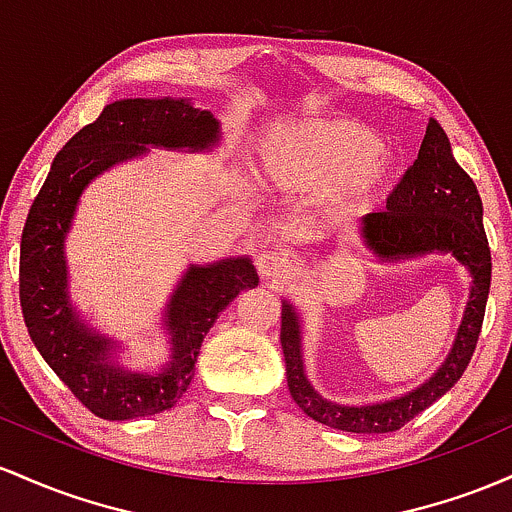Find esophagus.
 <instances>
[{"mask_svg": "<svg viewBox=\"0 0 512 512\" xmlns=\"http://www.w3.org/2000/svg\"><path fill=\"white\" fill-rule=\"evenodd\" d=\"M256 268L261 273V278L266 280H280L285 275H290L292 271V263L283 251H275V249H263L261 254H256Z\"/></svg>", "mask_w": 512, "mask_h": 512, "instance_id": "esophagus-1", "label": "esophagus"}]
</instances>
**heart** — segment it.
<instances>
[{
    "label": "heart",
    "mask_w": 512,
    "mask_h": 512,
    "mask_svg": "<svg viewBox=\"0 0 512 512\" xmlns=\"http://www.w3.org/2000/svg\"><path fill=\"white\" fill-rule=\"evenodd\" d=\"M380 135L358 120H300L273 128L263 140L261 171L275 191L333 193L365 203L392 176Z\"/></svg>",
    "instance_id": "obj_1"
}]
</instances>
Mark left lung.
I'll list each match as a JSON object with an SVG mask.
<instances>
[{
  "instance_id": "8db88e82",
  "label": "left lung",
  "mask_w": 512,
  "mask_h": 512,
  "mask_svg": "<svg viewBox=\"0 0 512 512\" xmlns=\"http://www.w3.org/2000/svg\"><path fill=\"white\" fill-rule=\"evenodd\" d=\"M367 249L382 261L423 254H452L472 275L467 309L455 346L440 370L421 387L370 406H346L324 399L309 384L302 363L300 314L283 300L280 343L285 353L287 387L292 399L314 421L346 433H394L413 416L455 387L472 360L484 324L491 287V249L484 232V205L467 171L452 157L450 140L438 120L430 118L418 159L389 193L387 210L370 212L360 222Z\"/></svg>"
}]
</instances>
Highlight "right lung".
Wrapping results in <instances>:
<instances>
[{"label":"right lung","instance_id":"1","mask_svg":"<svg viewBox=\"0 0 512 512\" xmlns=\"http://www.w3.org/2000/svg\"><path fill=\"white\" fill-rule=\"evenodd\" d=\"M220 140V123L188 99H123L108 103L57 152L21 234L19 300L31 341L53 372L94 416L106 421L162 413L193 380L200 343L241 290L258 285L251 258H225L183 273L164 312L171 360L159 372L113 363L116 343L82 324L67 290L65 237L79 195L101 171L140 157L147 147L203 152Z\"/></svg>","mask_w":512,"mask_h":512}]
</instances>
